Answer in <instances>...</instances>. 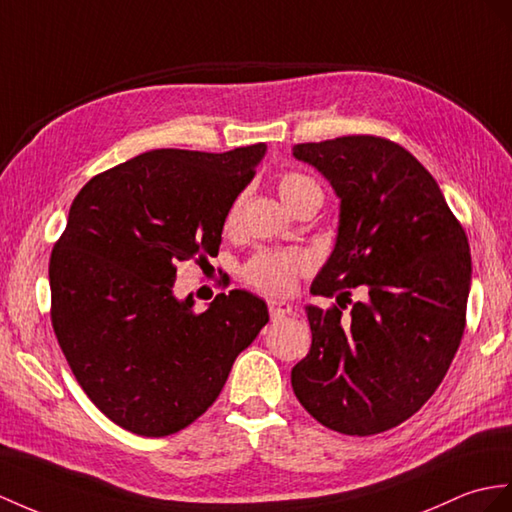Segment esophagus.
<instances>
[{
    "mask_svg": "<svg viewBox=\"0 0 512 512\" xmlns=\"http://www.w3.org/2000/svg\"><path fill=\"white\" fill-rule=\"evenodd\" d=\"M293 313V306L289 302H282V299H271L269 302V315L271 319H280Z\"/></svg>",
    "mask_w": 512,
    "mask_h": 512,
    "instance_id": "34e87169",
    "label": "esophagus"
}]
</instances>
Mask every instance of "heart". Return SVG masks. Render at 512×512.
Segmentation results:
<instances>
[{"label": "heart", "mask_w": 512, "mask_h": 512, "mask_svg": "<svg viewBox=\"0 0 512 512\" xmlns=\"http://www.w3.org/2000/svg\"><path fill=\"white\" fill-rule=\"evenodd\" d=\"M278 195L286 208H291L299 199L308 193H321L315 180H310L297 171H286L278 178ZM236 215V206H232L228 219L232 221ZM308 267V258L302 252H260L245 267V276L258 289L267 293H286L293 289L295 276Z\"/></svg>", "instance_id": "b5f03b06"}]
</instances>
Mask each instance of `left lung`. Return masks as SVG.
I'll list each match as a JSON object with an SVG mask.
<instances>
[{"mask_svg": "<svg viewBox=\"0 0 512 512\" xmlns=\"http://www.w3.org/2000/svg\"><path fill=\"white\" fill-rule=\"evenodd\" d=\"M339 197V230L310 293L365 302L308 304L313 345L291 384L323 426L369 436L400 426L445 378L465 332L471 254L439 184L402 145L380 136L299 143Z\"/></svg>", "mask_w": 512, "mask_h": 512, "instance_id": "obj_1", "label": "left lung"}]
</instances>
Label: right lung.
I'll use <instances>...</instances> for the list:
<instances>
[{
  "label": "right lung",
  "instance_id": "obj_1",
  "mask_svg": "<svg viewBox=\"0 0 512 512\" xmlns=\"http://www.w3.org/2000/svg\"><path fill=\"white\" fill-rule=\"evenodd\" d=\"M267 145L208 154L154 149L91 178L49 258L52 326L84 393L123 430L180 432L213 406L269 321L234 289L204 313L178 299V263L215 256L234 199Z\"/></svg>",
  "mask_w": 512,
  "mask_h": 512
}]
</instances>
